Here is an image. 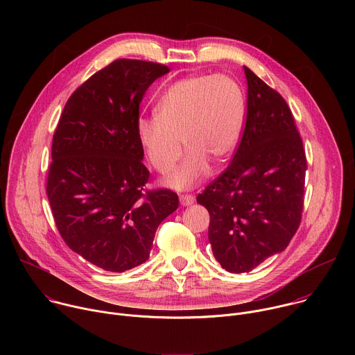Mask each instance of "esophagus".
I'll list each match as a JSON object with an SVG mask.
<instances>
[{
    "instance_id": "esophagus-1",
    "label": "esophagus",
    "mask_w": 355,
    "mask_h": 355,
    "mask_svg": "<svg viewBox=\"0 0 355 355\" xmlns=\"http://www.w3.org/2000/svg\"><path fill=\"white\" fill-rule=\"evenodd\" d=\"M193 200H195V198H193L192 195H189V193H182V195H180V202H181V205H184V207L192 205Z\"/></svg>"
}]
</instances>
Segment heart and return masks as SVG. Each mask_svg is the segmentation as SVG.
<instances>
[{
    "label": "heart",
    "mask_w": 355,
    "mask_h": 355,
    "mask_svg": "<svg viewBox=\"0 0 355 355\" xmlns=\"http://www.w3.org/2000/svg\"><path fill=\"white\" fill-rule=\"evenodd\" d=\"M245 101L240 84L226 74L191 76L170 85L156 107V118L137 122V137L148 163L167 174L178 163L182 144L184 163L166 184L189 189L209 168L234 150L244 119Z\"/></svg>",
    "instance_id": "b5f03b06"
}]
</instances>
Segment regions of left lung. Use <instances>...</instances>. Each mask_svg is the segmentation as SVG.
Instances as JSON below:
<instances>
[{
	"mask_svg": "<svg viewBox=\"0 0 355 355\" xmlns=\"http://www.w3.org/2000/svg\"><path fill=\"white\" fill-rule=\"evenodd\" d=\"M247 115L232 163L196 196L211 216L214 256L229 272H248L284 251L303 211L305 148L282 95L250 69Z\"/></svg>",
	"mask_w": 355,
	"mask_h": 355,
	"instance_id": "1",
	"label": "left lung"
}]
</instances>
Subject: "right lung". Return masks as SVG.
<instances>
[{
	"label": "right lung",
	"mask_w": 355,
	"mask_h": 355,
	"mask_svg": "<svg viewBox=\"0 0 355 355\" xmlns=\"http://www.w3.org/2000/svg\"><path fill=\"white\" fill-rule=\"evenodd\" d=\"M160 63L118 59L69 98L53 135L46 192L64 243L91 264L123 272L144 263L159 225L178 208L171 189L146 191L139 107L168 73Z\"/></svg>",
	"instance_id": "right-lung-1"
}]
</instances>
